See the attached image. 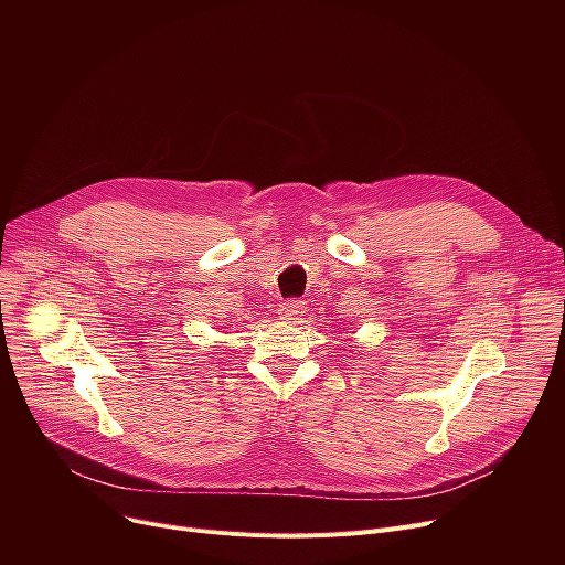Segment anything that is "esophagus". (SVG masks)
I'll return each mask as SVG.
<instances>
[{
  "mask_svg": "<svg viewBox=\"0 0 565 565\" xmlns=\"http://www.w3.org/2000/svg\"><path fill=\"white\" fill-rule=\"evenodd\" d=\"M279 316L281 318H286V320H295V318H300V316H305L307 313V307H305V302L302 300H284L281 305H279Z\"/></svg>",
  "mask_w": 565,
  "mask_h": 565,
  "instance_id": "obj_1",
  "label": "esophagus"
}]
</instances>
